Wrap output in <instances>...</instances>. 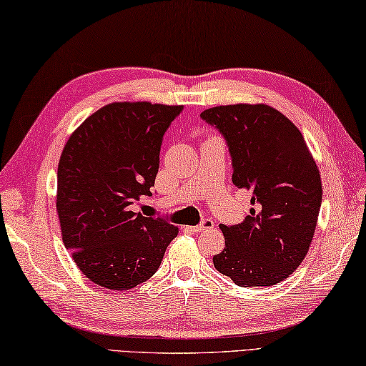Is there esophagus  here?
<instances>
[{"mask_svg":"<svg viewBox=\"0 0 366 366\" xmlns=\"http://www.w3.org/2000/svg\"><path fill=\"white\" fill-rule=\"evenodd\" d=\"M210 228H214V222L207 219V220H204L201 225H196L191 229H193V232H196V233H199V232H204V229H210Z\"/></svg>","mask_w":366,"mask_h":366,"instance_id":"1","label":"esophagus"}]
</instances>
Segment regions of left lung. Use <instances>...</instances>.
Returning a JSON list of instances; mask_svg holds the SVG:
<instances>
[{
    "label": "left lung",
    "mask_w": 366,
    "mask_h": 366,
    "mask_svg": "<svg viewBox=\"0 0 366 366\" xmlns=\"http://www.w3.org/2000/svg\"><path fill=\"white\" fill-rule=\"evenodd\" d=\"M201 117L227 139L233 184L251 193V214L220 225L225 249L214 267L241 287L273 286L302 264L322 206V178L299 128L267 104L206 109Z\"/></svg>",
    "instance_id": "left-lung-1"
}]
</instances>
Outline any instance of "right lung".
I'll use <instances>...</instances> for the list:
<instances>
[{"label":"right lung","mask_w":366,"mask_h":366,"mask_svg":"<svg viewBox=\"0 0 366 366\" xmlns=\"http://www.w3.org/2000/svg\"><path fill=\"white\" fill-rule=\"evenodd\" d=\"M183 106L112 102L70 134L57 165L64 246L85 277L125 291L149 280L178 228L132 210L151 196L164 133Z\"/></svg>","instance_id":"add662e5"}]
</instances>
